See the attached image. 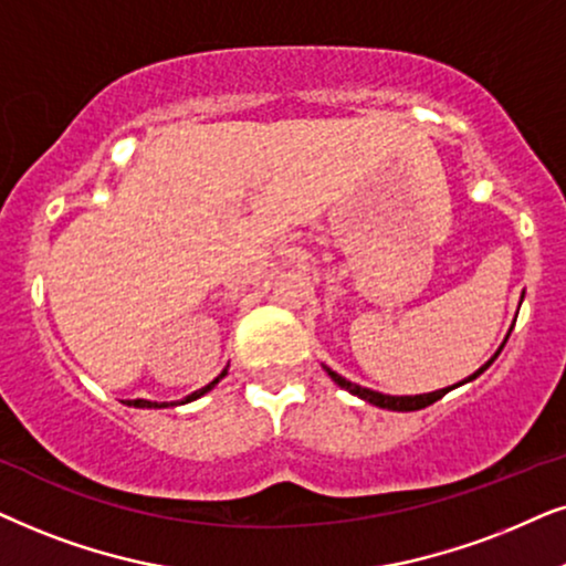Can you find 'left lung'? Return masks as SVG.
Wrapping results in <instances>:
<instances>
[{
  "label": "left lung",
  "instance_id": "1",
  "mask_svg": "<svg viewBox=\"0 0 566 566\" xmlns=\"http://www.w3.org/2000/svg\"><path fill=\"white\" fill-rule=\"evenodd\" d=\"M520 303H523V300H520ZM512 331V328H510ZM507 338H510V334L504 336V342L500 344V349L494 352V357L486 361V365H481L476 373L473 375H469V378H465L463 382H471V380H476L481 373L486 370L489 365H492V361L500 357V352H502V346L507 344ZM323 370L328 373V378L336 382L338 388H344V390H349L352 396H357V398H361V401H367V403H373V406H378V409H388V411H419V409H424V406H432L434 401H440L442 396L448 394V390H453V388H458V386H463V382H455V386H450V388H442V390H432V394H419V396H388V394H378V390H370V388H365V386H357V382H352V380H346V378H342V375L338 373H334L331 370V367H326L323 365Z\"/></svg>",
  "mask_w": 566,
  "mask_h": 566
}]
</instances>
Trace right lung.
Here are the masks:
<instances>
[{"mask_svg": "<svg viewBox=\"0 0 566 566\" xmlns=\"http://www.w3.org/2000/svg\"><path fill=\"white\" fill-rule=\"evenodd\" d=\"M224 375H228V367H224V370L217 375V378L209 382V386H205V388H199V390H193L191 396H186L184 401H172V403H168V401H163V403H157V401H145V398H137V401H126V406H134V409H168V406H180V403H191V401H196V398H201L205 394H209V390H212L217 382H220Z\"/></svg>", "mask_w": 566, "mask_h": 566, "instance_id": "1", "label": "right lung"}]
</instances>
